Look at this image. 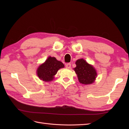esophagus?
I'll return each instance as SVG.
<instances>
[{"instance_id":"34e87169","label":"esophagus","mask_w":129,"mask_h":129,"mask_svg":"<svg viewBox=\"0 0 129 129\" xmlns=\"http://www.w3.org/2000/svg\"><path fill=\"white\" fill-rule=\"evenodd\" d=\"M71 64L70 63H68V64H66V68H68V69H70V68H71Z\"/></svg>"}]
</instances>
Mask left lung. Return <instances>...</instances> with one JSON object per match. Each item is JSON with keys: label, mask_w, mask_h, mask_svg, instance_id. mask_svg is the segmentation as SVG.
<instances>
[{"label": "left lung", "mask_w": 129, "mask_h": 129, "mask_svg": "<svg viewBox=\"0 0 129 129\" xmlns=\"http://www.w3.org/2000/svg\"><path fill=\"white\" fill-rule=\"evenodd\" d=\"M75 63L76 67L74 70L79 82L85 85L92 84L97 76L94 68L83 59L78 60Z\"/></svg>", "instance_id": "obj_1"}]
</instances>
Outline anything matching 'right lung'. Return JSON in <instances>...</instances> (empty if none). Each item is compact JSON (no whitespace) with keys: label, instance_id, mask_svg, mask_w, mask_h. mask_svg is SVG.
I'll return each mask as SVG.
<instances>
[{"label":"right lung","instance_id":"1","mask_svg":"<svg viewBox=\"0 0 129 129\" xmlns=\"http://www.w3.org/2000/svg\"><path fill=\"white\" fill-rule=\"evenodd\" d=\"M64 67L62 62L57 60L55 57L49 56L45 62L38 68L37 75L41 80L50 81L53 80L58 70Z\"/></svg>","mask_w":129,"mask_h":129}]
</instances>
